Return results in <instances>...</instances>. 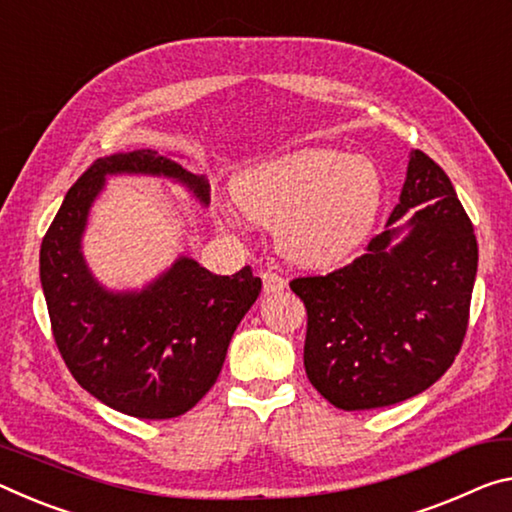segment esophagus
I'll return each mask as SVG.
<instances>
[{"instance_id": "obj_1", "label": "esophagus", "mask_w": 512, "mask_h": 512, "mask_svg": "<svg viewBox=\"0 0 512 512\" xmlns=\"http://www.w3.org/2000/svg\"><path fill=\"white\" fill-rule=\"evenodd\" d=\"M262 280H264V294H278V291L287 287V280L273 271H264Z\"/></svg>"}]
</instances>
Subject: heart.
<instances>
[{
  "mask_svg": "<svg viewBox=\"0 0 512 512\" xmlns=\"http://www.w3.org/2000/svg\"><path fill=\"white\" fill-rule=\"evenodd\" d=\"M232 196L250 221L280 223L287 257L330 266L369 237L383 205V177L360 154L307 148L243 170Z\"/></svg>",
  "mask_w": 512,
  "mask_h": 512,
  "instance_id": "b5f03b06",
  "label": "heart"
}]
</instances>
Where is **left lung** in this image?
Segmentation results:
<instances>
[{
    "label": "left lung",
    "instance_id": "1",
    "mask_svg": "<svg viewBox=\"0 0 512 512\" xmlns=\"http://www.w3.org/2000/svg\"><path fill=\"white\" fill-rule=\"evenodd\" d=\"M476 266L456 189L412 150L399 205L367 253L289 285L307 310L303 360L316 392L335 408L373 410L440 380L465 339Z\"/></svg>",
    "mask_w": 512,
    "mask_h": 512
}]
</instances>
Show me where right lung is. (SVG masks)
I'll return each mask as SVG.
<instances>
[{
    "label": "right lung",
    "mask_w": 512,
    "mask_h": 512,
    "mask_svg": "<svg viewBox=\"0 0 512 512\" xmlns=\"http://www.w3.org/2000/svg\"><path fill=\"white\" fill-rule=\"evenodd\" d=\"M109 175L168 177L209 205L207 177L157 150L97 159L70 186L40 246V285L56 346L77 383L109 408L139 419L180 417L216 383L262 280L250 266L214 275L182 255L141 291L100 285L81 239Z\"/></svg>",
    "instance_id": "obj_1"
}]
</instances>
